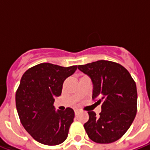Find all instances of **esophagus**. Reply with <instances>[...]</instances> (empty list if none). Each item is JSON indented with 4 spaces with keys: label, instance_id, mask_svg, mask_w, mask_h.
Wrapping results in <instances>:
<instances>
[{
    "label": "esophagus",
    "instance_id": "1",
    "mask_svg": "<svg viewBox=\"0 0 150 150\" xmlns=\"http://www.w3.org/2000/svg\"><path fill=\"white\" fill-rule=\"evenodd\" d=\"M79 109H75V115H77L79 113Z\"/></svg>",
    "mask_w": 150,
    "mask_h": 150
}]
</instances>
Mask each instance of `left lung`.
Returning <instances> with one entry per match:
<instances>
[{
	"label": "left lung",
	"instance_id": "8db88e82",
	"mask_svg": "<svg viewBox=\"0 0 150 150\" xmlns=\"http://www.w3.org/2000/svg\"><path fill=\"white\" fill-rule=\"evenodd\" d=\"M78 69L88 75L93 83L92 100L101 104L100 116L89 111L84 129L91 141L108 144L119 140L135 118L137 91L129 72L119 63L99 60Z\"/></svg>",
	"mask_w": 150,
	"mask_h": 150
}]
</instances>
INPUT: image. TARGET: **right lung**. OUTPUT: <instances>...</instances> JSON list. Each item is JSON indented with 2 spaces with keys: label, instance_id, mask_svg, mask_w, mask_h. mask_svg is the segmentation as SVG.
<instances>
[{
  "label": "right lung",
  "instance_id": "right-lung-1",
  "mask_svg": "<svg viewBox=\"0 0 150 150\" xmlns=\"http://www.w3.org/2000/svg\"><path fill=\"white\" fill-rule=\"evenodd\" d=\"M77 66L64 67L43 62L28 69L16 91V107L21 125L39 143L57 145L65 141L75 112L71 108L55 111L54 97Z\"/></svg>",
  "mask_w": 150,
  "mask_h": 150
}]
</instances>
